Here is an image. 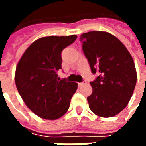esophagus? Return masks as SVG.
Here are the masks:
<instances>
[{
	"label": "esophagus",
	"instance_id": "obj_1",
	"mask_svg": "<svg viewBox=\"0 0 146 146\" xmlns=\"http://www.w3.org/2000/svg\"><path fill=\"white\" fill-rule=\"evenodd\" d=\"M86 83H87V81H86V80H84V81H82V82L79 83L78 84H79V86H82L84 85V84H86Z\"/></svg>",
	"mask_w": 146,
	"mask_h": 146
}]
</instances>
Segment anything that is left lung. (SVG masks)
Wrapping results in <instances>:
<instances>
[{
    "label": "left lung",
    "mask_w": 146,
    "mask_h": 146,
    "mask_svg": "<svg viewBox=\"0 0 146 146\" xmlns=\"http://www.w3.org/2000/svg\"><path fill=\"white\" fill-rule=\"evenodd\" d=\"M84 54L93 74L89 108L95 115L111 117L128 104L135 90L137 73L131 55L116 36L103 31H91L80 37Z\"/></svg>",
    "instance_id": "obj_1"
}]
</instances>
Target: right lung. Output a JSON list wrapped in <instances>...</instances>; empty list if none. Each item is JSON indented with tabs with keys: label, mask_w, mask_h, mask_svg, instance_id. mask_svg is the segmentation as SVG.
Listing matches in <instances>:
<instances>
[{
	"label": "right lung",
	"mask_w": 146,
	"mask_h": 146,
	"mask_svg": "<svg viewBox=\"0 0 146 146\" xmlns=\"http://www.w3.org/2000/svg\"><path fill=\"white\" fill-rule=\"evenodd\" d=\"M77 36H46L34 41L19 62L15 81L18 92L33 113L45 119L60 118L69 110L77 84L58 78L62 51Z\"/></svg>",
	"instance_id": "1"
}]
</instances>
